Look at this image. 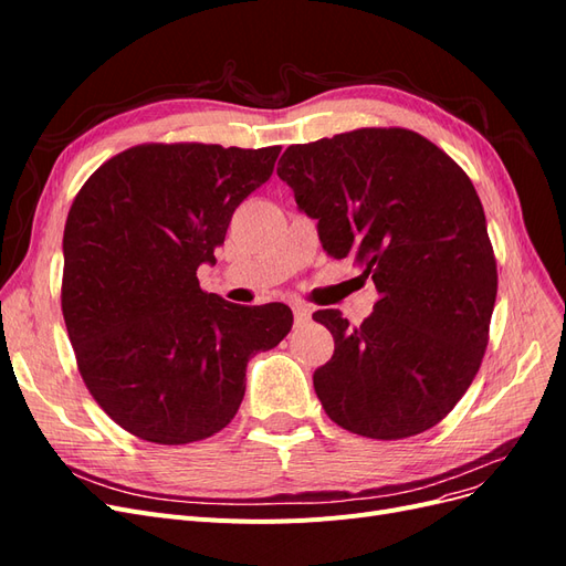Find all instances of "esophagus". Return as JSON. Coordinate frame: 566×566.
<instances>
[{"mask_svg": "<svg viewBox=\"0 0 566 566\" xmlns=\"http://www.w3.org/2000/svg\"><path fill=\"white\" fill-rule=\"evenodd\" d=\"M293 314H295V325H297V328H302V325H306V323L312 321V310L306 304H302V302L293 304Z\"/></svg>", "mask_w": 566, "mask_h": 566, "instance_id": "34e87169", "label": "esophagus"}]
</instances>
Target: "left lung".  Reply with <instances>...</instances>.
<instances>
[{"instance_id": "8db88e82", "label": "left lung", "mask_w": 566, "mask_h": 566, "mask_svg": "<svg viewBox=\"0 0 566 566\" xmlns=\"http://www.w3.org/2000/svg\"><path fill=\"white\" fill-rule=\"evenodd\" d=\"M279 177L318 219L323 250L354 256L378 302L361 325L314 321L335 354L314 373L325 413L368 439H406L447 418L489 345L499 271L470 177L403 127H361L285 148Z\"/></svg>"}]
</instances>
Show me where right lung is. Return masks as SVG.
Here are the masks:
<instances>
[{
	"mask_svg": "<svg viewBox=\"0 0 566 566\" xmlns=\"http://www.w3.org/2000/svg\"><path fill=\"white\" fill-rule=\"evenodd\" d=\"M279 153L142 144L106 160L75 196L61 310L84 385L129 434L181 447L224 430L250 356L293 328L290 306L231 304L196 276Z\"/></svg>",
	"mask_w": 566,
	"mask_h": 566,
	"instance_id": "right-lung-1",
	"label": "right lung"
}]
</instances>
